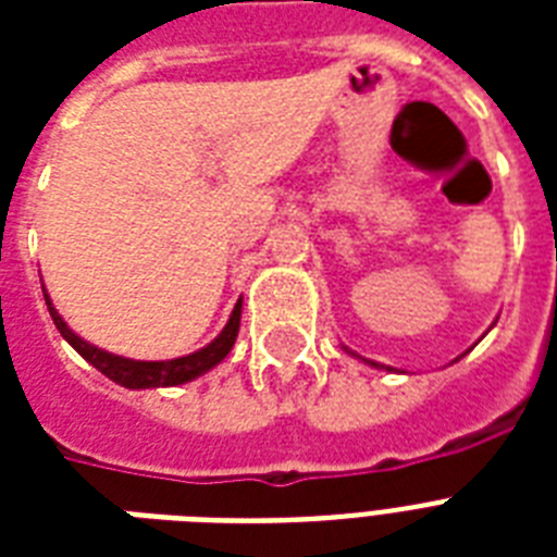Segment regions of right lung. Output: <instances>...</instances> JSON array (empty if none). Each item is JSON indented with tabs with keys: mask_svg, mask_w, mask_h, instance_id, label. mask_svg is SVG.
Instances as JSON below:
<instances>
[{
	"mask_svg": "<svg viewBox=\"0 0 557 557\" xmlns=\"http://www.w3.org/2000/svg\"><path fill=\"white\" fill-rule=\"evenodd\" d=\"M48 304V297H46ZM48 312H51V321L54 326L60 330L69 344H72L77 352H81L91 367H98L107 379H112L115 384L121 387H129V389H141V387H173V384H185V381L196 379L201 372H208L210 367H216L222 358L231 352L236 341V332H239V314H243V300L234 306V312H231V321L227 326L222 330L213 344H208L205 349L199 352H193V356L185 358H173V361H129V358H121V356H109L103 349L91 347L86 344L83 338H77L69 326L63 323V318L57 314V309L48 304Z\"/></svg>",
	"mask_w": 557,
	"mask_h": 557,
	"instance_id": "right-lung-1",
	"label": "right lung"
}]
</instances>
